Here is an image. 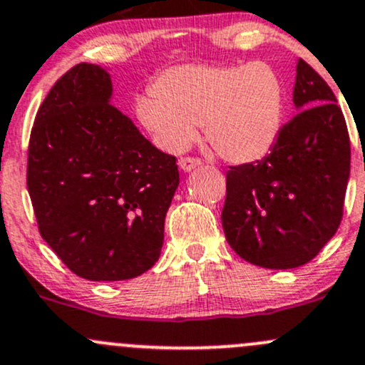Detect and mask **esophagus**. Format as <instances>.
<instances>
[{"label": "esophagus", "mask_w": 365, "mask_h": 365, "mask_svg": "<svg viewBox=\"0 0 365 365\" xmlns=\"http://www.w3.org/2000/svg\"><path fill=\"white\" fill-rule=\"evenodd\" d=\"M201 164V159H197V157H182V159L178 160L180 170H183L185 173L195 170V168H199Z\"/></svg>", "instance_id": "obj_1"}]
</instances>
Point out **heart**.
I'll return each mask as SVG.
<instances>
[{
	"label": "heart",
	"instance_id": "heart-1",
	"mask_svg": "<svg viewBox=\"0 0 365 365\" xmlns=\"http://www.w3.org/2000/svg\"><path fill=\"white\" fill-rule=\"evenodd\" d=\"M153 96H138L134 113L159 147L182 152L202 124L206 143L225 163L269 155L283 128L285 89L273 66L182 64L160 73Z\"/></svg>",
	"mask_w": 365,
	"mask_h": 365
}]
</instances>
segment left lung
I'll list each match as a JSON object with an SVG mask.
<instances>
[{"instance_id": "obj_1", "label": "left lung", "mask_w": 365, "mask_h": 365, "mask_svg": "<svg viewBox=\"0 0 365 365\" xmlns=\"http://www.w3.org/2000/svg\"><path fill=\"white\" fill-rule=\"evenodd\" d=\"M294 105L269 155L231 166L222 210L225 240L241 259L267 269L304 266L334 236L350 178V138L337 99L299 59Z\"/></svg>"}]
</instances>
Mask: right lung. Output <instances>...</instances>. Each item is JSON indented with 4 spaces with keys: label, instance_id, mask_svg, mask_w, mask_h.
<instances>
[{
    "label": "right lung",
    "instance_id": "add662e5",
    "mask_svg": "<svg viewBox=\"0 0 365 365\" xmlns=\"http://www.w3.org/2000/svg\"><path fill=\"white\" fill-rule=\"evenodd\" d=\"M112 92L105 68L76 64L53 83L29 138L28 190L41 237L91 282L150 269L180 183L176 157L110 105Z\"/></svg>",
    "mask_w": 365,
    "mask_h": 365
}]
</instances>
